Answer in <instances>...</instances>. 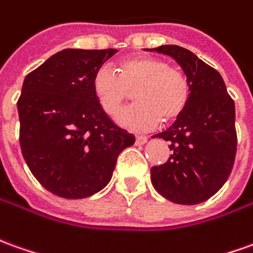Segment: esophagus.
I'll return each instance as SVG.
<instances>
[{"label": "esophagus", "instance_id": "34e87169", "mask_svg": "<svg viewBox=\"0 0 253 253\" xmlns=\"http://www.w3.org/2000/svg\"><path fill=\"white\" fill-rule=\"evenodd\" d=\"M146 141H148V137H145V135H137L135 137V144L137 145H144Z\"/></svg>", "mask_w": 253, "mask_h": 253}]
</instances>
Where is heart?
Here are the masks:
<instances>
[{
	"instance_id": "1",
	"label": "heart",
	"mask_w": 253,
	"mask_h": 253,
	"mask_svg": "<svg viewBox=\"0 0 253 253\" xmlns=\"http://www.w3.org/2000/svg\"><path fill=\"white\" fill-rule=\"evenodd\" d=\"M115 72L104 65L91 81L100 108L109 116L118 114L134 91L135 102L122 111L116 121L134 131L149 130L160 122L175 121L188 107L190 82L185 72L160 59L132 56L118 61Z\"/></svg>"
}]
</instances>
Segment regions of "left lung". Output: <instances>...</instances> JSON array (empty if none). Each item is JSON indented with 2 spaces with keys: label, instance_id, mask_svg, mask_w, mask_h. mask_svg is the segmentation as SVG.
Returning <instances> with one entry per match:
<instances>
[{
  "label": "left lung",
  "instance_id": "1",
  "mask_svg": "<svg viewBox=\"0 0 253 253\" xmlns=\"http://www.w3.org/2000/svg\"><path fill=\"white\" fill-rule=\"evenodd\" d=\"M151 52L175 60L190 82L188 107L166 131L153 135L169 142V160L151 169L153 188L167 200L193 206L208 200L230 175L236 151V108L216 70L176 45Z\"/></svg>",
  "mask_w": 253,
  "mask_h": 253
}]
</instances>
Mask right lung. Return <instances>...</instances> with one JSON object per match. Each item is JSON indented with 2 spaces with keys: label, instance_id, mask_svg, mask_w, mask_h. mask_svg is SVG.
Returning <instances> with one entry per match:
<instances>
[{
  "label": "right lung",
  "instance_id": "add662e5",
  "mask_svg": "<svg viewBox=\"0 0 253 253\" xmlns=\"http://www.w3.org/2000/svg\"><path fill=\"white\" fill-rule=\"evenodd\" d=\"M116 49H64L24 78L17 101L20 148L43 188L64 199L104 189L116 159L135 142L108 118L91 81Z\"/></svg>",
  "mask_w": 253,
  "mask_h": 253
}]
</instances>
